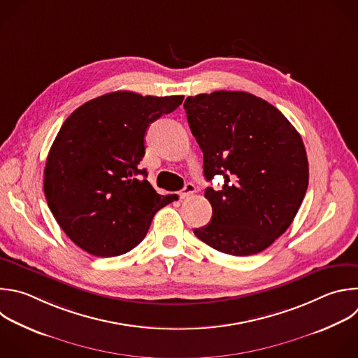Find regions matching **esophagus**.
Wrapping results in <instances>:
<instances>
[{"label": "esophagus", "mask_w": 358, "mask_h": 358, "mask_svg": "<svg viewBox=\"0 0 358 358\" xmlns=\"http://www.w3.org/2000/svg\"><path fill=\"white\" fill-rule=\"evenodd\" d=\"M195 191H196L195 185H194L192 182H187V184L184 185V188L180 191V196H181V198H188V196H191Z\"/></svg>", "instance_id": "esophagus-1"}]
</instances>
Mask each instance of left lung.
<instances>
[{
    "mask_svg": "<svg viewBox=\"0 0 358 358\" xmlns=\"http://www.w3.org/2000/svg\"><path fill=\"white\" fill-rule=\"evenodd\" d=\"M189 129L203 153L212 219L194 229L199 241L230 256L263 252L292 223L308 189L301 135L267 101L245 91H215L184 102Z\"/></svg>",
    "mask_w": 358,
    "mask_h": 358,
    "instance_id": "left-lung-1",
    "label": "left lung"
}]
</instances>
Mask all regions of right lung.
Returning <instances> with one entry per match:
<instances>
[{
    "mask_svg": "<svg viewBox=\"0 0 358 358\" xmlns=\"http://www.w3.org/2000/svg\"><path fill=\"white\" fill-rule=\"evenodd\" d=\"M182 99L115 91L66 119L48 155L43 189L80 249L96 257L128 253L145 239L155 213L176 199L155 191L141 162L149 125Z\"/></svg>",
    "mask_w": 358,
    "mask_h": 358,
    "instance_id": "right-lung-1",
    "label": "right lung"
}]
</instances>
